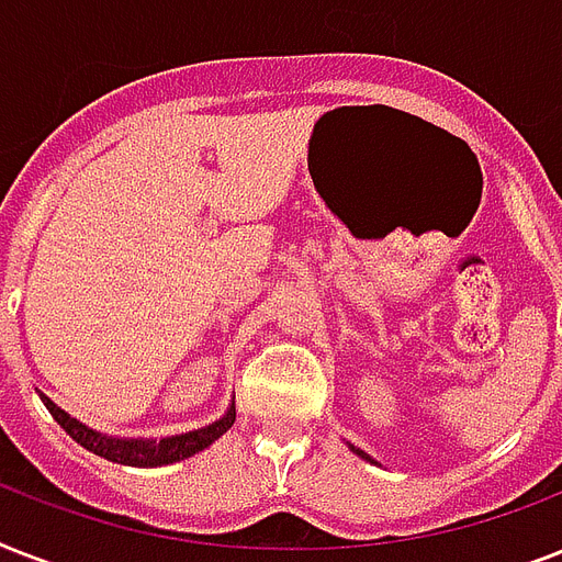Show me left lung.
Listing matches in <instances>:
<instances>
[{
    "label": "left lung",
    "mask_w": 562,
    "mask_h": 562,
    "mask_svg": "<svg viewBox=\"0 0 562 562\" xmlns=\"http://www.w3.org/2000/svg\"><path fill=\"white\" fill-rule=\"evenodd\" d=\"M352 452H356V454H361V458H368V454L361 452V449H356V446H352ZM368 461H370V458H368Z\"/></svg>",
    "instance_id": "left-lung-1"
}]
</instances>
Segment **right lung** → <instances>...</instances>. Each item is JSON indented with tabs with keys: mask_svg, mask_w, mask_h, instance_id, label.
<instances>
[{
	"mask_svg": "<svg viewBox=\"0 0 562 562\" xmlns=\"http://www.w3.org/2000/svg\"><path fill=\"white\" fill-rule=\"evenodd\" d=\"M40 400L48 408V414L57 419V426L64 428L66 435L72 437L75 443H81L83 449H90L99 458H108L113 463H125V467H166V463H178L183 458H192L194 452H201L210 443H215L233 423H236V405H229L227 414L215 419L212 426L194 428L187 435L160 437V440H145V437H110L101 435L95 428L83 426L75 417H69L64 408H57L55 402L48 400L46 393H40Z\"/></svg>",
	"mask_w": 562,
	"mask_h": 562,
	"instance_id": "obj_1",
	"label": "right lung"
}]
</instances>
